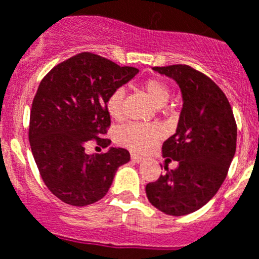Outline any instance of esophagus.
<instances>
[{"label":"esophagus","instance_id":"obj_1","mask_svg":"<svg viewBox=\"0 0 259 259\" xmlns=\"http://www.w3.org/2000/svg\"><path fill=\"white\" fill-rule=\"evenodd\" d=\"M131 160L134 161V163H140L143 160V157H140L139 155H135V153H132L131 155Z\"/></svg>","mask_w":259,"mask_h":259}]
</instances>
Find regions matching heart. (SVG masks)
I'll return each mask as SVG.
<instances>
[{
	"label": "heart",
	"instance_id": "obj_1",
	"mask_svg": "<svg viewBox=\"0 0 259 259\" xmlns=\"http://www.w3.org/2000/svg\"><path fill=\"white\" fill-rule=\"evenodd\" d=\"M143 93L152 100V103L161 107L168 102L170 95L169 86L160 78H148L140 84ZM106 110L114 120H121L124 114V90L119 87L108 95ZM163 136V132L155 124L134 123L121 127L116 132L117 144L131 149L134 152L144 153L152 149Z\"/></svg>",
	"mask_w": 259,
	"mask_h": 259
}]
</instances>
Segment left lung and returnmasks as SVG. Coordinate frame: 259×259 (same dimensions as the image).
I'll use <instances>...</instances> for the list:
<instances>
[{
    "label": "left lung",
    "instance_id": "left-lung-1",
    "mask_svg": "<svg viewBox=\"0 0 259 259\" xmlns=\"http://www.w3.org/2000/svg\"><path fill=\"white\" fill-rule=\"evenodd\" d=\"M153 70L176 80L184 103L176 134L163 144L166 161L179 166H164L165 175L147 184L145 193L165 214L185 215L202 208L225 180L236 153V119L224 91L202 72L188 65Z\"/></svg>",
    "mask_w": 259,
    "mask_h": 259
}]
</instances>
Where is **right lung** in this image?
Returning a JSON list of instances; mask_svg holds the SVG:
<instances>
[{
  "mask_svg": "<svg viewBox=\"0 0 259 259\" xmlns=\"http://www.w3.org/2000/svg\"><path fill=\"white\" fill-rule=\"evenodd\" d=\"M139 72L93 54L80 53L53 67L38 86L30 111L29 142L39 175L49 191L72 206L103 198L116 169L130 161L124 148L87 155L90 140L103 139L111 125L107 98Z\"/></svg>",
  "mask_w": 259,
  "mask_h": 259,
  "instance_id": "add662e5",
  "label": "right lung"
}]
</instances>
